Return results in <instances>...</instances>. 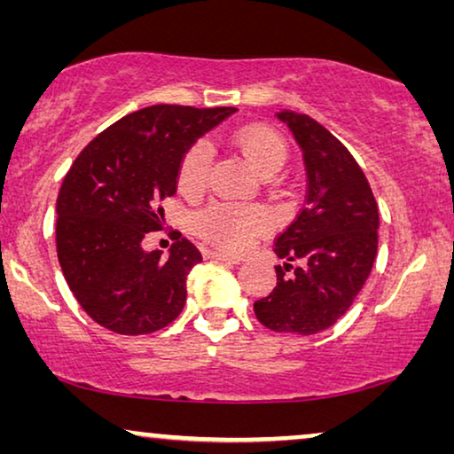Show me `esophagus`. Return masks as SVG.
Returning <instances> with one entry per match:
<instances>
[{
	"instance_id": "1",
	"label": "esophagus",
	"mask_w": 454,
	"mask_h": 454,
	"mask_svg": "<svg viewBox=\"0 0 454 454\" xmlns=\"http://www.w3.org/2000/svg\"><path fill=\"white\" fill-rule=\"evenodd\" d=\"M204 256H207V258H213V260H219V262H225V264H239V262H241V258L227 256V254H223V252H215V250H207V252H204Z\"/></svg>"
}]
</instances>
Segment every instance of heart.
I'll use <instances>...</instances> for the list:
<instances>
[{"instance_id": "b5f03b06", "label": "heart", "mask_w": 454, "mask_h": 454, "mask_svg": "<svg viewBox=\"0 0 454 454\" xmlns=\"http://www.w3.org/2000/svg\"><path fill=\"white\" fill-rule=\"evenodd\" d=\"M231 140L246 159L256 167L260 176L269 177L281 169L287 159V145L283 136L262 123H246L231 134ZM213 153L208 142L198 140L179 160L177 185L184 194H198L208 182ZM194 227L202 239L219 250L239 254L270 227L269 215L258 207H239L231 202H213L196 215Z\"/></svg>"}]
</instances>
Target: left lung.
Here are the masks:
<instances>
[{
    "mask_svg": "<svg viewBox=\"0 0 454 454\" xmlns=\"http://www.w3.org/2000/svg\"><path fill=\"white\" fill-rule=\"evenodd\" d=\"M300 142L308 173L306 204L277 235V287L254 301L275 333L314 334L351 308L378 252V204L362 167L337 136L309 115L281 111Z\"/></svg>",
    "mask_w": 454,
    "mask_h": 454,
    "instance_id": "8db88e82",
    "label": "left lung"
}]
</instances>
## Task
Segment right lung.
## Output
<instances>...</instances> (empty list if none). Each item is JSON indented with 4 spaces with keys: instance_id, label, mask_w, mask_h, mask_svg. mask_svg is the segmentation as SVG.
Wrapping results in <instances>:
<instances>
[{
    "instance_id": "right-lung-1",
    "label": "right lung",
    "mask_w": 454,
    "mask_h": 454,
    "mask_svg": "<svg viewBox=\"0 0 454 454\" xmlns=\"http://www.w3.org/2000/svg\"><path fill=\"white\" fill-rule=\"evenodd\" d=\"M235 111L138 109L95 136L67 169L55 204V247L67 287L97 325L146 334L182 312L185 281L202 254L182 233L167 258L142 250V239L163 229V200L177 192L185 151Z\"/></svg>"
}]
</instances>
